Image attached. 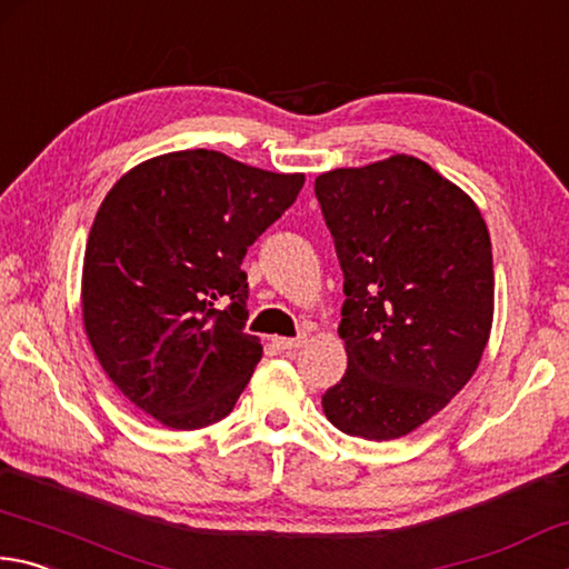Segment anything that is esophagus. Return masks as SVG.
Instances as JSON below:
<instances>
[{"label": "esophagus", "instance_id": "34e87169", "mask_svg": "<svg viewBox=\"0 0 569 569\" xmlns=\"http://www.w3.org/2000/svg\"><path fill=\"white\" fill-rule=\"evenodd\" d=\"M272 345L282 352H292L305 345V337H272Z\"/></svg>", "mask_w": 569, "mask_h": 569}]
</instances>
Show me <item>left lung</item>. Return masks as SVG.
<instances>
[{"instance_id":"1","label":"left lung","mask_w":569,"mask_h":569,"mask_svg":"<svg viewBox=\"0 0 569 569\" xmlns=\"http://www.w3.org/2000/svg\"><path fill=\"white\" fill-rule=\"evenodd\" d=\"M345 272L337 430L410 435L470 382L495 315L492 242L472 197L410 154L315 179Z\"/></svg>"}]
</instances>
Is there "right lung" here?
<instances>
[{
  "mask_svg": "<svg viewBox=\"0 0 569 569\" xmlns=\"http://www.w3.org/2000/svg\"><path fill=\"white\" fill-rule=\"evenodd\" d=\"M302 184V172L184 149L132 167L99 204L84 332L117 390L159 425L199 430L232 412L262 360L244 332L242 259Z\"/></svg>",
  "mask_w": 569,
  "mask_h": 569,
  "instance_id": "1",
  "label": "right lung"
}]
</instances>
